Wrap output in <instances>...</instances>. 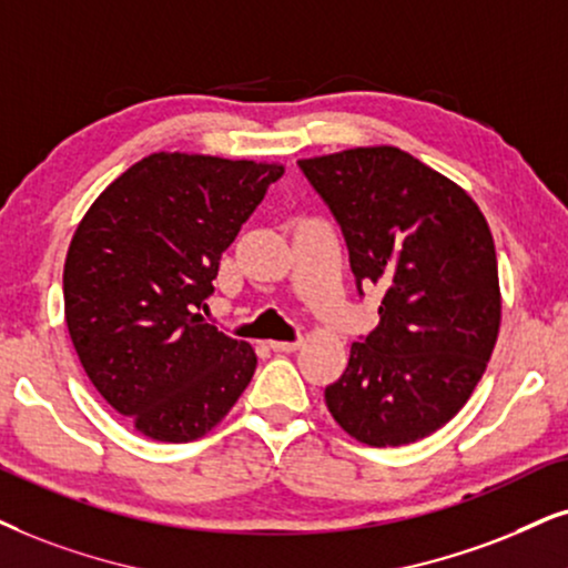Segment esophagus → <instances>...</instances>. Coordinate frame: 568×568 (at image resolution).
I'll return each mask as SVG.
<instances>
[{
	"instance_id": "34e87169",
	"label": "esophagus",
	"mask_w": 568,
	"mask_h": 568,
	"mask_svg": "<svg viewBox=\"0 0 568 568\" xmlns=\"http://www.w3.org/2000/svg\"><path fill=\"white\" fill-rule=\"evenodd\" d=\"M301 346V341H270V348L275 354H293Z\"/></svg>"
}]
</instances>
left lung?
I'll return each mask as SVG.
<instances>
[{
	"label": "left lung",
	"instance_id": "obj_1",
	"mask_svg": "<svg viewBox=\"0 0 568 568\" xmlns=\"http://www.w3.org/2000/svg\"><path fill=\"white\" fill-rule=\"evenodd\" d=\"M346 235L358 293L379 322L325 387L333 419L387 448L433 435L462 412L500 329L493 233L462 185L396 146L298 160Z\"/></svg>",
	"mask_w": 568,
	"mask_h": 568
}]
</instances>
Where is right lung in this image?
I'll return each mask as SVG.
<instances>
[{
  "label": "right lung",
  "mask_w": 568,
  "mask_h": 568,
  "mask_svg": "<svg viewBox=\"0 0 568 568\" xmlns=\"http://www.w3.org/2000/svg\"><path fill=\"white\" fill-rule=\"evenodd\" d=\"M277 162L156 152L78 222L62 272L64 322L85 375L141 435L189 443L225 419L256 369L248 343L196 314Z\"/></svg>",
  "instance_id": "1"
}]
</instances>
